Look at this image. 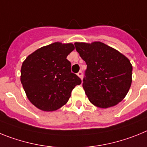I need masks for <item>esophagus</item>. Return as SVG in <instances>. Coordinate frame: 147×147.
<instances>
[{"instance_id": "34e87169", "label": "esophagus", "mask_w": 147, "mask_h": 147, "mask_svg": "<svg viewBox=\"0 0 147 147\" xmlns=\"http://www.w3.org/2000/svg\"><path fill=\"white\" fill-rule=\"evenodd\" d=\"M77 75H78V77H80V78H83V72H82V71H79V72H78Z\"/></svg>"}]
</instances>
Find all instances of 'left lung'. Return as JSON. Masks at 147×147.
<instances>
[{
  "label": "left lung",
  "instance_id": "left-lung-1",
  "mask_svg": "<svg viewBox=\"0 0 147 147\" xmlns=\"http://www.w3.org/2000/svg\"><path fill=\"white\" fill-rule=\"evenodd\" d=\"M86 63L83 87L89 101L100 108L118 104L132 84V66L121 52L101 42L75 43Z\"/></svg>",
  "mask_w": 147,
  "mask_h": 147
}]
</instances>
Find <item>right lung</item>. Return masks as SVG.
I'll return each instance as SVG.
<instances>
[{"label":"right lung","instance_id":"add662e5","mask_svg":"<svg viewBox=\"0 0 147 147\" xmlns=\"http://www.w3.org/2000/svg\"><path fill=\"white\" fill-rule=\"evenodd\" d=\"M72 43H53L37 49L24 61L20 81L28 99L43 111H55L66 104L81 79L71 72L66 59Z\"/></svg>","mask_w":147,"mask_h":147}]
</instances>
